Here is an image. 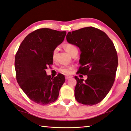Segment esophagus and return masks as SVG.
<instances>
[{
  "instance_id": "34e87169",
  "label": "esophagus",
  "mask_w": 131,
  "mask_h": 131,
  "mask_svg": "<svg viewBox=\"0 0 131 131\" xmlns=\"http://www.w3.org/2000/svg\"><path fill=\"white\" fill-rule=\"evenodd\" d=\"M71 78L70 76H68V75L65 76V79H66V80H67V79H69V78Z\"/></svg>"
}]
</instances>
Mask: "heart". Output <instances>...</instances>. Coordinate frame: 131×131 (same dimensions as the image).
I'll list each match as a JSON object with an SVG mask.
<instances>
[{"mask_svg": "<svg viewBox=\"0 0 131 131\" xmlns=\"http://www.w3.org/2000/svg\"><path fill=\"white\" fill-rule=\"evenodd\" d=\"M65 49L66 50V52L69 54H70V55L74 52H76V51L78 52V49L76 47V46L70 43H66L65 45ZM56 52H57V49H55L53 50L52 54V57L53 59L55 57ZM72 69L73 68L71 67V66H62V67H61L58 69V71L63 74H69L71 73V70H72Z\"/></svg>", "mask_w": 131, "mask_h": 131, "instance_id": "b5f03b06", "label": "heart"}]
</instances>
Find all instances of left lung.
Listing matches in <instances>:
<instances>
[{
  "instance_id": "left-lung-1",
  "label": "left lung",
  "mask_w": 131,
  "mask_h": 131,
  "mask_svg": "<svg viewBox=\"0 0 131 131\" xmlns=\"http://www.w3.org/2000/svg\"><path fill=\"white\" fill-rule=\"evenodd\" d=\"M67 41L81 51L78 74L88 75L84 81L75 76L77 101L93 106L103 101L114 83L118 65L114 43L103 31L88 27L68 32Z\"/></svg>"
}]
</instances>
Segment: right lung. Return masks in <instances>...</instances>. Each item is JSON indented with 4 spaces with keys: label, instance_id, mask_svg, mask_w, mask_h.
<instances>
[{
    "label": "right lung",
    "instance_id": "obj_1",
    "mask_svg": "<svg viewBox=\"0 0 131 131\" xmlns=\"http://www.w3.org/2000/svg\"><path fill=\"white\" fill-rule=\"evenodd\" d=\"M66 32L40 28L27 35L15 55V68L18 84L31 101L45 105L57 99L65 77L47 75L53 64V52L62 42Z\"/></svg>",
    "mask_w": 131,
    "mask_h": 131
}]
</instances>
